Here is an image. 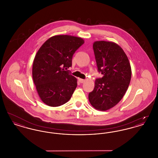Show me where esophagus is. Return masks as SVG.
<instances>
[{"mask_svg":"<svg viewBox=\"0 0 158 158\" xmlns=\"http://www.w3.org/2000/svg\"><path fill=\"white\" fill-rule=\"evenodd\" d=\"M79 82L81 83H83L84 82H85V80H84V79H81V78H79Z\"/></svg>","mask_w":158,"mask_h":158,"instance_id":"1","label":"esophagus"}]
</instances>
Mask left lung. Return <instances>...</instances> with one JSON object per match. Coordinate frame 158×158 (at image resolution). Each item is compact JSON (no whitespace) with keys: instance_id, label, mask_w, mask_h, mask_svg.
Segmentation results:
<instances>
[{"instance_id":"8db88e82","label":"left lung","mask_w":158,"mask_h":158,"mask_svg":"<svg viewBox=\"0 0 158 158\" xmlns=\"http://www.w3.org/2000/svg\"><path fill=\"white\" fill-rule=\"evenodd\" d=\"M93 49L98 72L103 76L96 79L88 98L94 108L106 111L124 97L130 82L131 69L127 55L117 44L98 41L94 43Z\"/></svg>"}]
</instances>
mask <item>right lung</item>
<instances>
[{"label":"right lung","mask_w":158,"mask_h":158,"mask_svg":"<svg viewBox=\"0 0 158 158\" xmlns=\"http://www.w3.org/2000/svg\"><path fill=\"white\" fill-rule=\"evenodd\" d=\"M84 43L82 38L55 35L40 48L32 66V78L41 101L50 106H59L71 98L77 79L68 68L72 66L76 51Z\"/></svg>","instance_id":"add662e5"}]
</instances>
